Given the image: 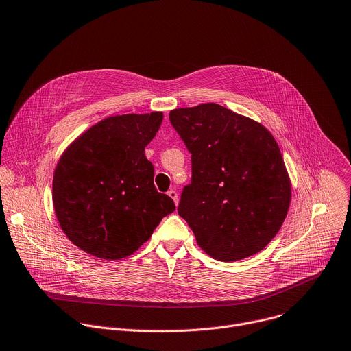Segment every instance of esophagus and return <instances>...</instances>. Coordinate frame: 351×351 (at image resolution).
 <instances>
[{
  "mask_svg": "<svg viewBox=\"0 0 351 351\" xmlns=\"http://www.w3.org/2000/svg\"><path fill=\"white\" fill-rule=\"evenodd\" d=\"M168 195H169V197L173 199V202L178 205V202H179V195H178V193H176L175 190H169V191H168Z\"/></svg>",
  "mask_w": 351,
  "mask_h": 351,
  "instance_id": "obj_1",
  "label": "esophagus"
}]
</instances>
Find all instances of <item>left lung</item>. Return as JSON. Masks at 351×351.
<instances>
[{
    "instance_id": "left-lung-1",
    "label": "left lung",
    "mask_w": 351,
    "mask_h": 351,
    "mask_svg": "<svg viewBox=\"0 0 351 351\" xmlns=\"http://www.w3.org/2000/svg\"><path fill=\"white\" fill-rule=\"evenodd\" d=\"M169 120L191 153V183L178 212L198 247L221 262L261 252L291 202V179L274 136L216 103L175 108Z\"/></svg>"
}]
</instances>
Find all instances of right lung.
<instances>
[{"label":"right lung","instance_id":"right-lung-1","mask_svg":"<svg viewBox=\"0 0 351 351\" xmlns=\"http://www.w3.org/2000/svg\"><path fill=\"white\" fill-rule=\"evenodd\" d=\"M164 114L111 115L73 141L53 173L52 201L67 239L84 252L120 261L138 251L175 210L154 187L145 147Z\"/></svg>","mask_w":351,"mask_h":351}]
</instances>
